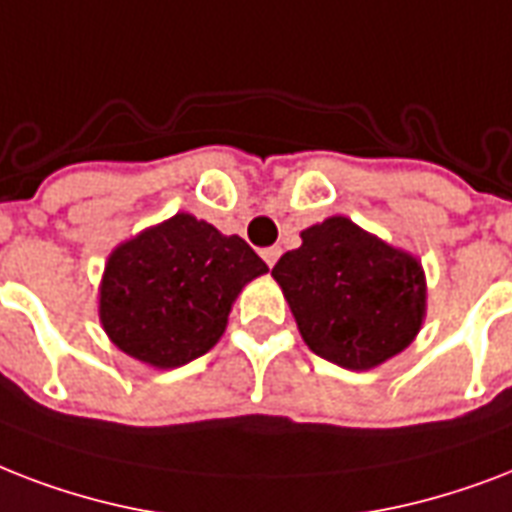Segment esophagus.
I'll return each mask as SVG.
<instances>
[{"label": "esophagus", "mask_w": 512, "mask_h": 512, "mask_svg": "<svg viewBox=\"0 0 512 512\" xmlns=\"http://www.w3.org/2000/svg\"><path fill=\"white\" fill-rule=\"evenodd\" d=\"M261 259L267 261L269 267H275V261L280 259V248H264V251H261Z\"/></svg>", "instance_id": "obj_1"}]
</instances>
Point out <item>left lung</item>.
<instances>
[{"label":"left lung","mask_w":512,"mask_h":512,"mask_svg":"<svg viewBox=\"0 0 512 512\" xmlns=\"http://www.w3.org/2000/svg\"><path fill=\"white\" fill-rule=\"evenodd\" d=\"M272 277L304 344L350 371L395 358L425 323L427 280L417 256L347 216L304 229L301 245L280 256Z\"/></svg>","instance_id":"left-lung-1"}]
</instances>
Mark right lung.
Wrapping results in <instances>:
<instances>
[{
	"label": "right lung",
	"instance_id": "add662e5",
	"mask_svg": "<svg viewBox=\"0 0 512 512\" xmlns=\"http://www.w3.org/2000/svg\"><path fill=\"white\" fill-rule=\"evenodd\" d=\"M264 272L269 267L243 237L176 213L109 253L98 320L125 355L178 368L219 342L240 291Z\"/></svg>",
	"mask_w": 512,
	"mask_h": 512
}]
</instances>
